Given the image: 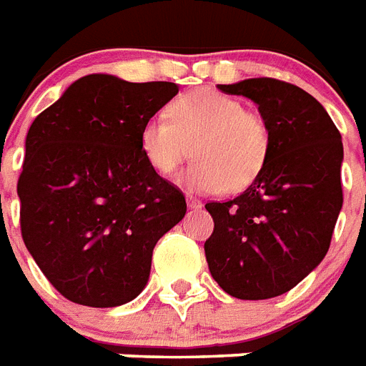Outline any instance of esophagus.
I'll return each instance as SVG.
<instances>
[{
  "mask_svg": "<svg viewBox=\"0 0 366 366\" xmlns=\"http://www.w3.org/2000/svg\"><path fill=\"white\" fill-rule=\"evenodd\" d=\"M187 206L191 207V209H200L202 202L194 197H187Z\"/></svg>",
  "mask_w": 366,
  "mask_h": 366,
  "instance_id": "34e87169",
  "label": "esophagus"
}]
</instances>
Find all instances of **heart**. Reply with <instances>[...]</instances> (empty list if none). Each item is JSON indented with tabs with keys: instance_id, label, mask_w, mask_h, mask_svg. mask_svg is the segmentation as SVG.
I'll return each instance as SVG.
<instances>
[{
	"instance_id": "heart-1",
	"label": "heart",
	"mask_w": 366,
	"mask_h": 366,
	"mask_svg": "<svg viewBox=\"0 0 366 366\" xmlns=\"http://www.w3.org/2000/svg\"><path fill=\"white\" fill-rule=\"evenodd\" d=\"M142 151L160 175L174 174L191 153L197 157L181 174L187 189L230 192L249 187L262 174L272 151V128L259 111L217 90L179 96L166 117H151L142 128Z\"/></svg>"
}]
</instances>
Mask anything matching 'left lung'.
<instances>
[{"instance_id": "1", "label": "left lung", "mask_w": 366, "mask_h": 366, "mask_svg": "<svg viewBox=\"0 0 366 366\" xmlns=\"http://www.w3.org/2000/svg\"><path fill=\"white\" fill-rule=\"evenodd\" d=\"M259 105L272 128L262 174L239 197L209 202L213 234L204 251L230 297L264 300L300 283L331 245L342 209V137L306 90L272 77L219 84Z\"/></svg>"}]
</instances>
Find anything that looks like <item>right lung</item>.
I'll return each instance as SVG.
<instances>
[{"label":"right lung","mask_w":366,"mask_h":366,"mask_svg":"<svg viewBox=\"0 0 366 366\" xmlns=\"http://www.w3.org/2000/svg\"><path fill=\"white\" fill-rule=\"evenodd\" d=\"M179 92L86 75L35 117L16 192L20 232L58 293L113 308L142 293L153 249L185 217L183 192L142 151L143 124Z\"/></svg>","instance_id":"right-lung-1"}]
</instances>
